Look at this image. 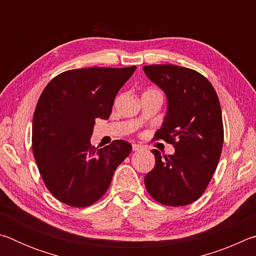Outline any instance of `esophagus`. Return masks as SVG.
Instances as JSON below:
<instances>
[{"label":"esophagus","instance_id":"34e87169","mask_svg":"<svg viewBox=\"0 0 256 256\" xmlns=\"http://www.w3.org/2000/svg\"><path fill=\"white\" fill-rule=\"evenodd\" d=\"M141 149H142V146L140 144H132V150L133 151H138V150H141Z\"/></svg>","mask_w":256,"mask_h":256}]
</instances>
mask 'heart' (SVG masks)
Here are the masks:
<instances>
[{
  "label": "heart",
  "mask_w": 256,
  "mask_h": 256,
  "mask_svg": "<svg viewBox=\"0 0 256 256\" xmlns=\"http://www.w3.org/2000/svg\"><path fill=\"white\" fill-rule=\"evenodd\" d=\"M146 92H157V94H162V92H160L159 90H157V89H154V88H150V89L146 90Z\"/></svg>",
  "instance_id": "obj_1"
}]
</instances>
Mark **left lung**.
Here are the masks:
<instances>
[{"label": "left lung", "mask_w": 256, "mask_h": 256, "mask_svg": "<svg viewBox=\"0 0 256 256\" xmlns=\"http://www.w3.org/2000/svg\"><path fill=\"white\" fill-rule=\"evenodd\" d=\"M149 79L168 99V112L154 140L172 144L174 154L152 150L154 170L146 175L150 196L164 206H182L196 201L209 185L224 144L219 98L201 73L172 64L144 66Z\"/></svg>", "instance_id": "left-lung-1"}]
</instances>
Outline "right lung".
Returning <instances> with one entry per match:
<instances>
[{
  "label": "right lung",
  "instance_id": "right-lung-1",
  "mask_svg": "<svg viewBox=\"0 0 256 256\" xmlns=\"http://www.w3.org/2000/svg\"><path fill=\"white\" fill-rule=\"evenodd\" d=\"M136 68L68 70L42 90L34 112L32 148L44 184L56 200L73 208L92 206L131 152L128 141L115 140L98 149L90 138L96 118H110L116 94Z\"/></svg>",
  "mask_w": 256,
  "mask_h": 256
}]
</instances>
